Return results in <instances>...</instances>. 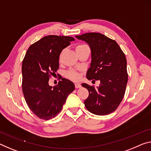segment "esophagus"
I'll return each instance as SVG.
<instances>
[{
	"label": "esophagus",
	"mask_w": 151,
	"mask_h": 151,
	"mask_svg": "<svg viewBox=\"0 0 151 151\" xmlns=\"http://www.w3.org/2000/svg\"><path fill=\"white\" fill-rule=\"evenodd\" d=\"M75 88H81V85L80 83H75Z\"/></svg>",
	"instance_id": "34e87169"
}]
</instances>
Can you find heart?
I'll return each mask as SVG.
<instances>
[{"mask_svg":"<svg viewBox=\"0 0 151 151\" xmlns=\"http://www.w3.org/2000/svg\"><path fill=\"white\" fill-rule=\"evenodd\" d=\"M85 46H87L86 45H83V44H81V45H78L76 47V52L78 51V50H80L82 48V47H85ZM66 75L68 78H70V79L73 80V81H77L80 78V75L79 73H77V72L75 71V70H68L67 73H66Z\"/></svg>","mask_w":151,"mask_h":151,"instance_id":"1","label":"heart"}]
</instances>
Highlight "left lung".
<instances>
[{"mask_svg": "<svg viewBox=\"0 0 151 151\" xmlns=\"http://www.w3.org/2000/svg\"><path fill=\"white\" fill-rule=\"evenodd\" d=\"M87 42L91 51V67L87 72L88 80H99L95 88L86 83L82 86L89 95L84 101L88 111L98 116L114 112L122 101L128 83L125 54L117 42L99 33L76 35Z\"/></svg>", "mask_w": 151, "mask_h": 151, "instance_id": "1", "label": "left lung"}]
</instances>
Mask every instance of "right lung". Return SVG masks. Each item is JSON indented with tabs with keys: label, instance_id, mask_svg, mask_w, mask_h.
Wrapping results in <instances>:
<instances>
[{
	"label": "right lung",
	"instance_id": "obj_1",
	"mask_svg": "<svg viewBox=\"0 0 151 151\" xmlns=\"http://www.w3.org/2000/svg\"><path fill=\"white\" fill-rule=\"evenodd\" d=\"M75 41L72 37L47 35L31 45L22 63V90L25 101L32 112L45 120L60 112L75 85L62 78L52 87L50 77L59 68V56L63 50Z\"/></svg>",
	"mask_w": 151,
	"mask_h": 151
}]
</instances>
